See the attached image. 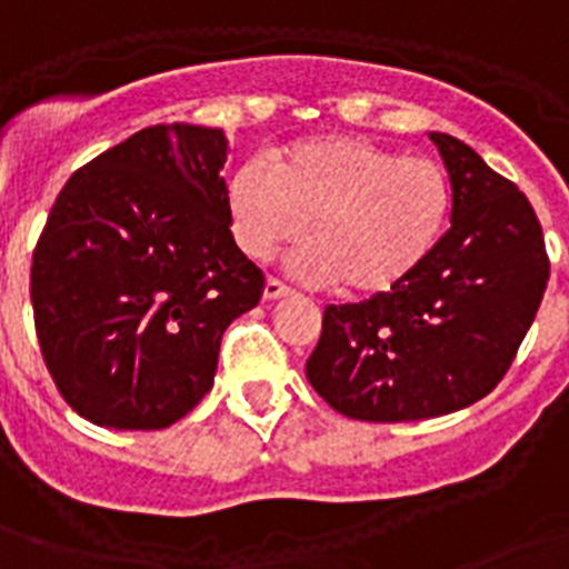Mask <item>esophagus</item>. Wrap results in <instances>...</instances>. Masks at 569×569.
Returning a JSON list of instances; mask_svg holds the SVG:
<instances>
[{
	"label": "esophagus",
	"mask_w": 569,
	"mask_h": 569,
	"mask_svg": "<svg viewBox=\"0 0 569 569\" xmlns=\"http://www.w3.org/2000/svg\"><path fill=\"white\" fill-rule=\"evenodd\" d=\"M262 295H266V300H277V298H286V295H292V289L286 283H280L277 277H269L266 280V289H262Z\"/></svg>",
	"instance_id": "esophagus-1"
}]
</instances>
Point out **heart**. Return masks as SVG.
Instances as JSON below:
<instances>
[{
  "mask_svg": "<svg viewBox=\"0 0 569 569\" xmlns=\"http://www.w3.org/2000/svg\"><path fill=\"white\" fill-rule=\"evenodd\" d=\"M237 246L266 260L307 222L298 269L350 298H379L417 274L451 217V181L431 159H405L356 136H318L283 150L266 173L242 164L228 181Z\"/></svg>",
  "mask_w": 569,
  "mask_h": 569,
  "instance_id": "1",
  "label": "heart"
}]
</instances>
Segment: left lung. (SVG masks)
Listing matches in <instances>:
<instances>
[{
    "mask_svg": "<svg viewBox=\"0 0 569 569\" xmlns=\"http://www.w3.org/2000/svg\"><path fill=\"white\" fill-rule=\"evenodd\" d=\"M451 179V228L408 283L323 309L307 379L365 422H417L498 388L550 280L541 222L469 144L431 132Z\"/></svg>",
    "mask_w": 569,
    "mask_h": 569,
    "instance_id": "8db88e82",
    "label": "left lung"
}]
</instances>
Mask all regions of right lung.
<instances>
[{"label": "right lung", "mask_w": 569, "mask_h": 569, "mask_svg": "<svg viewBox=\"0 0 569 569\" xmlns=\"http://www.w3.org/2000/svg\"><path fill=\"white\" fill-rule=\"evenodd\" d=\"M222 130L159 123L57 196L31 262L42 361L71 410L159 431L213 388L228 323L266 277L231 233Z\"/></svg>", "instance_id": "1"}]
</instances>
